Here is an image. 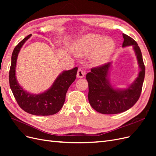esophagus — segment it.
Listing matches in <instances>:
<instances>
[{
	"mask_svg": "<svg viewBox=\"0 0 156 156\" xmlns=\"http://www.w3.org/2000/svg\"><path fill=\"white\" fill-rule=\"evenodd\" d=\"M84 75H85V72L84 70H83L81 68H79L77 71V76L78 78H83L84 77Z\"/></svg>",
	"mask_w": 156,
	"mask_h": 156,
	"instance_id": "obj_1",
	"label": "esophagus"
}]
</instances>
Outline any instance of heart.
I'll return each instance as SVG.
<instances>
[{
    "instance_id": "b5f03b06",
    "label": "heart",
    "mask_w": 156,
    "mask_h": 156,
    "mask_svg": "<svg viewBox=\"0 0 156 156\" xmlns=\"http://www.w3.org/2000/svg\"><path fill=\"white\" fill-rule=\"evenodd\" d=\"M115 48V44L110 38L94 34H88L78 40L75 44V50L81 55L92 53V59L97 64L104 63Z\"/></svg>"
}]
</instances>
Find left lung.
Wrapping results in <instances>:
<instances>
[{
  "instance_id": "8db88e82",
  "label": "left lung",
  "mask_w": 156,
  "mask_h": 156,
  "mask_svg": "<svg viewBox=\"0 0 156 156\" xmlns=\"http://www.w3.org/2000/svg\"><path fill=\"white\" fill-rule=\"evenodd\" d=\"M122 35V46L133 45L140 71L134 83L121 91L112 88L107 80L110 62L91 68V72L86 75L88 83V101L94 109L101 114L114 115L128 110L138 101L142 91L145 75L142 53L137 43L132 37L125 34Z\"/></svg>"
}]
</instances>
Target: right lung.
<instances>
[{"label":"right lung","mask_w":156,"mask_h":156,"mask_svg":"<svg viewBox=\"0 0 156 156\" xmlns=\"http://www.w3.org/2000/svg\"><path fill=\"white\" fill-rule=\"evenodd\" d=\"M31 36H27L14 48L9 72V83L16 100L23 111L37 116H49L57 113L62 107L66 94L71 84L76 79L77 68L65 71L60 74L48 91L38 95H31L19 85L16 78L17 57L22 45Z\"/></svg>","instance_id":"add662e5"}]
</instances>
